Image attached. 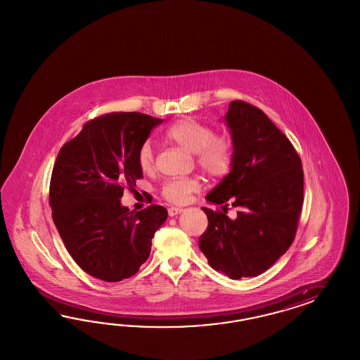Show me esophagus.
<instances>
[{"instance_id": "34e87169", "label": "esophagus", "mask_w": 360, "mask_h": 360, "mask_svg": "<svg viewBox=\"0 0 360 360\" xmlns=\"http://www.w3.org/2000/svg\"><path fill=\"white\" fill-rule=\"evenodd\" d=\"M169 217H176L178 214H181L182 211H184V208L182 207H170L169 210Z\"/></svg>"}]
</instances>
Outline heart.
I'll return each mask as SVG.
<instances>
[{
	"label": "heart",
	"mask_w": 360,
	"mask_h": 360,
	"mask_svg": "<svg viewBox=\"0 0 360 360\" xmlns=\"http://www.w3.org/2000/svg\"><path fill=\"white\" fill-rule=\"evenodd\" d=\"M165 137L185 152L194 154L196 165L208 175L227 174L232 166V145L229 139L215 136L214 129L203 122L191 119L176 121L166 129ZM137 164L142 172L152 170L154 154L149 142L140 148ZM200 187L198 178H175L165 184L162 194L173 203H186Z\"/></svg>",
	"instance_id": "1"
}]
</instances>
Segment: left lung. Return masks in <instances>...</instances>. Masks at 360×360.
<instances>
[{
    "label": "left lung",
    "mask_w": 360,
    "mask_h": 360,
    "mask_svg": "<svg viewBox=\"0 0 360 360\" xmlns=\"http://www.w3.org/2000/svg\"><path fill=\"white\" fill-rule=\"evenodd\" d=\"M223 121L232 142V166L207 195L224 212L202 207L208 219L199 248L217 272L253 277L277 262L295 239L304 203V172L293 145L268 116L235 100ZM230 202L236 219L225 215Z\"/></svg>",
    "instance_id": "8db88e82"
}]
</instances>
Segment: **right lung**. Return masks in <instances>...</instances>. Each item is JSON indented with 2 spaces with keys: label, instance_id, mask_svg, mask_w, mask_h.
Returning a JSON list of instances; mask_svg holds the SVG:
<instances>
[{
  "label": "right lung",
  "instance_id": "1",
  "mask_svg": "<svg viewBox=\"0 0 360 360\" xmlns=\"http://www.w3.org/2000/svg\"><path fill=\"white\" fill-rule=\"evenodd\" d=\"M162 121L139 112L109 113L84 124L56 157L53 220L71 257L98 280L117 283L137 273L167 219L162 206L134 212L120 200L124 186L141 178L137 154Z\"/></svg>",
  "mask_w": 360,
  "mask_h": 360
}]
</instances>
